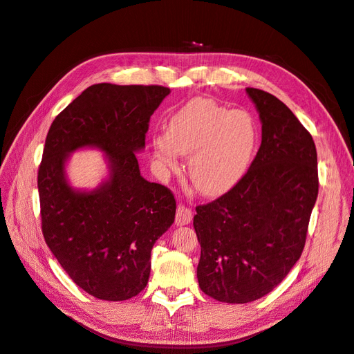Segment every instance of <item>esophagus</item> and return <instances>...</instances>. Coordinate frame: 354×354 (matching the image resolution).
Returning <instances> with one entry per match:
<instances>
[{"mask_svg":"<svg viewBox=\"0 0 354 354\" xmlns=\"http://www.w3.org/2000/svg\"><path fill=\"white\" fill-rule=\"evenodd\" d=\"M192 217H194V212H192L190 208L185 205H178L177 212H176V224L177 226H186L192 221Z\"/></svg>","mask_w":354,"mask_h":354,"instance_id":"34e87169","label":"esophagus"}]
</instances>
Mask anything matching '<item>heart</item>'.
Segmentation results:
<instances>
[{
  "label": "heart",
  "instance_id": "1",
  "mask_svg": "<svg viewBox=\"0 0 354 354\" xmlns=\"http://www.w3.org/2000/svg\"><path fill=\"white\" fill-rule=\"evenodd\" d=\"M257 125L246 111H230L212 99L187 102L168 122L167 134L153 137V152L165 171L189 156L187 173L203 195H218L234 186L250 167Z\"/></svg>",
  "mask_w": 354,
  "mask_h": 354
}]
</instances>
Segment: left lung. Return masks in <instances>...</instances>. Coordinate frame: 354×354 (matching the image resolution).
<instances>
[{
    "label": "left lung",
    "mask_w": 354,
    "mask_h": 354,
    "mask_svg": "<svg viewBox=\"0 0 354 354\" xmlns=\"http://www.w3.org/2000/svg\"><path fill=\"white\" fill-rule=\"evenodd\" d=\"M261 146L229 192L196 207L198 282L221 303L243 304L279 285L304 250L319 192L313 137L273 94L246 88Z\"/></svg>",
    "instance_id": "left-lung-1"
}]
</instances>
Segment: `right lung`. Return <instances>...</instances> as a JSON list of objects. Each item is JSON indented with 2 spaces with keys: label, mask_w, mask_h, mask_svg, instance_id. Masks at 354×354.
Returning <instances> with one entry per match:
<instances>
[{
  "label": "right lung",
  "mask_w": 354,
  "mask_h": 354,
  "mask_svg": "<svg viewBox=\"0 0 354 354\" xmlns=\"http://www.w3.org/2000/svg\"><path fill=\"white\" fill-rule=\"evenodd\" d=\"M168 94L162 85L94 84L48 130L38 169L42 234L71 279L99 299L143 291L153 245L174 223V195L145 180L136 158ZM81 147L100 148L110 164V178L91 192L72 189L64 176L68 153Z\"/></svg>",
  "instance_id": "obj_1"
}]
</instances>
